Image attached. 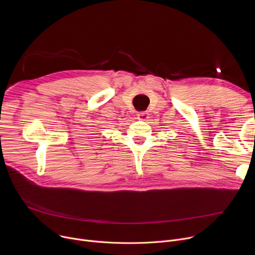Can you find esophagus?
I'll list each match as a JSON object with an SVG mask.
<instances>
[{"instance_id":"esophagus-1","label":"esophagus","mask_w":255,"mask_h":255,"mask_svg":"<svg viewBox=\"0 0 255 255\" xmlns=\"http://www.w3.org/2000/svg\"><path fill=\"white\" fill-rule=\"evenodd\" d=\"M149 118H150L149 114L146 112H141V113L137 114V120H139V121H148Z\"/></svg>"}]
</instances>
